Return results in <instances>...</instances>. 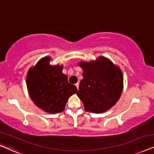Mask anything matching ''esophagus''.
<instances>
[{
    "label": "esophagus",
    "instance_id": "34e87169",
    "mask_svg": "<svg viewBox=\"0 0 154 154\" xmlns=\"http://www.w3.org/2000/svg\"><path fill=\"white\" fill-rule=\"evenodd\" d=\"M79 82H77V83H76V84H75V86H77V89H79Z\"/></svg>",
    "mask_w": 154,
    "mask_h": 154
}]
</instances>
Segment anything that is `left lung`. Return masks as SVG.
Returning <instances> with one entry per match:
<instances>
[{
    "label": "left lung",
    "instance_id": "left-lung-1",
    "mask_svg": "<svg viewBox=\"0 0 154 154\" xmlns=\"http://www.w3.org/2000/svg\"><path fill=\"white\" fill-rule=\"evenodd\" d=\"M78 65L83 70V79L77 95L83 103L84 109L100 114L111 109L123 91L121 68L104 56L89 62L80 61Z\"/></svg>",
    "mask_w": 154,
    "mask_h": 154
}]
</instances>
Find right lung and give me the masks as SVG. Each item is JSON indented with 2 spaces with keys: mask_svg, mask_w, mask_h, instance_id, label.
<instances>
[{
  "mask_svg": "<svg viewBox=\"0 0 154 154\" xmlns=\"http://www.w3.org/2000/svg\"><path fill=\"white\" fill-rule=\"evenodd\" d=\"M49 56L41 58L28 71L26 86L30 98L37 107L49 114L65 109L68 100L77 88L68 82L62 65L51 66Z\"/></svg>",
  "mask_w": 154,
  "mask_h": 154,
  "instance_id": "add662e5",
  "label": "right lung"
}]
</instances>
